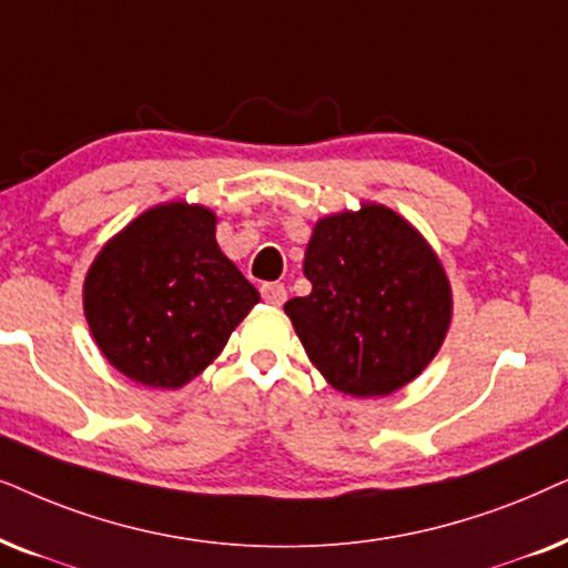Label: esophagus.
Returning <instances> with one entry per match:
<instances>
[{"label": "esophagus", "instance_id": "34e87169", "mask_svg": "<svg viewBox=\"0 0 568 568\" xmlns=\"http://www.w3.org/2000/svg\"><path fill=\"white\" fill-rule=\"evenodd\" d=\"M262 298L267 301L270 306H283L285 298H288V291H285L283 283H264L262 285Z\"/></svg>", "mask_w": 568, "mask_h": 568}]
</instances>
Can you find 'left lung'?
<instances>
[{
	"label": "left lung",
	"instance_id": "left-lung-1",
	"mask_svg": "<svg viewBox=\"0 0 568 568\" xmlns=\"http://www.w3.org/2000/svg\"><path fill=\"white\" fill-rule=\"evenodd\" d=\"M308 296L285 314L308 361L343 395L387 397L434 361L452 324V285L423 233L395 210L316 221L304 254Z\"/></svg>",
	"mask_w": 568,
	"mask_h": 568
}]
</instances>
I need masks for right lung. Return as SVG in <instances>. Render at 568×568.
<instances>
[{
    "label": "right lung",
    "mask_w": 568,
    "mask_h": 568,
    "mask_svg": "<svg viewBox=\"0 0 568 568\" xmlns=\"http://www.w3.org/2000/svg\"><path fill=\"white\" fill-rule=\"evenodd\" d=\"M205 205L163 202L105 241L82 285L98 351L126 379L181 389L200 376L260 301L221 252Z\"/></svg>",
    "instance_id": "add662e5"
}]
</instances>
